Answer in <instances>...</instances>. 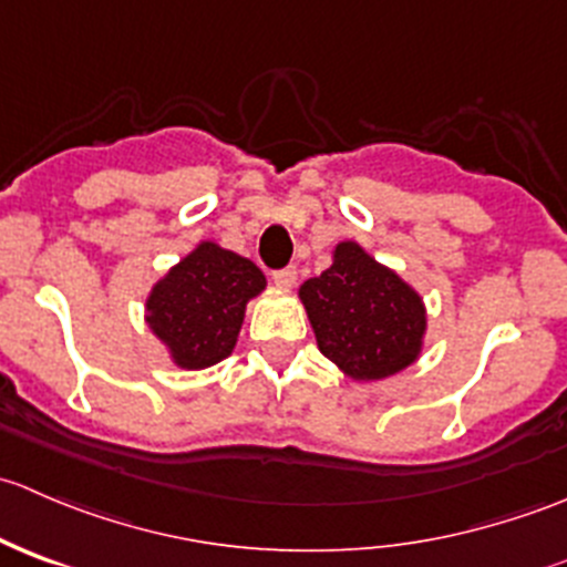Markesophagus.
Wrapping results in <instances>:
<instances>
[{"mask_svg":"<svg viewBox=\"0 0 567 567\" xmlns=\"http://www.w3.org/2000/svg\"><path fill=\"white\" fill-rule=\"evenodd\" d=\"M271 279L279 285V288L290 290V288H293V285H296V268H293V266L279 268V271L271 274Z\"/></svg>","mask_w":567,"mask_h":567,"instance_id":"esophagus-1","label":"esophagus"}]
</instances>
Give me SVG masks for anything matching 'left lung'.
I'll use <instances>...</instances> for the list:
<instances>
[{
  "mask_svg": "<svg viewBox=\"0 0 567 567\" xmlns=\"http://www.w3.org/2000/svg\"><path fill=\"white\" fill-rule=\"evenodd\" d=\"M299 299L320 353L353 381H381L416 362L427 318L422 296L357 241L334 247V260L307 279Z\"/></svg>",
  "mask_w": 567,
  "mask_h": 567,
  "instance_id": "obj_1",
  "label": "left lung"
}]
</instances>
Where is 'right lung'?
<instances>
[{
    "instance_id": "add662e5",
    "label": "right lung",
    "mask_w": 567,
    "mask_h": 567,
    "mask_svg": "<svg viewBox=\"0 0 567 567\" xmlns=\"http://www.w3.org/2000/svg\"><path fill=\"white\" fill-rule=\"evenodd\" d=\"M266 277L247 257L203 241L169 268L145 301L147 326L183 370H203L233 353L247 301Z\"/></svg>"
}]
</instances>
